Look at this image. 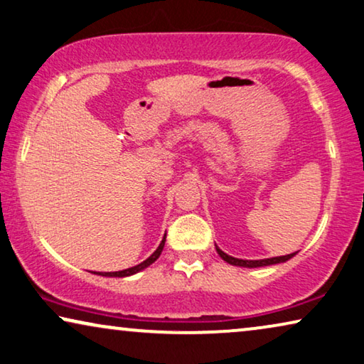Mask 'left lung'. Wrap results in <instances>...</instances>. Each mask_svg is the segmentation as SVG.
<instances>
[{"instance_id":"obj_1","label":"left lung","mask_w":364,"mask_h":364,"mask_svg":"<svg viewBox=\"0 0 364 364\" xmlns=\"http://www.w3.org/2000/svg\"><path fill=\"white\" fill-rule=\"evenodd\" d=\"M217 253H219L220 258L225 259L227 263L235 264V267H245V268H258V267H268V264L283 263V262H286V259H289L296 255V253H291V255H284V257H274V258H267V259H238V258L230 257V255L224 253L220 248H217Z\"/></svg>"}]
</instances>
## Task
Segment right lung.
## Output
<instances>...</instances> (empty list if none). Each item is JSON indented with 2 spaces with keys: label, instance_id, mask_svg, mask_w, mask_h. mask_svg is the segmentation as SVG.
Here are the masks:
<instances>
[{
  "label": "right lung",
  "instance_id": "add662e5",
  "mask_svg": "<svg viewBox=\"0 0 364 364\" xmlns=\"http://www.w3.org/2000/svg\"><path fill=\"white\" fill-rule=\"evenodd\" d=\"M165 240H166V235L164 237V240H161L160 247L156 248V250L154 252V255H151V257H149L147 259H145V262L137 264V267H132V268H127V269H122V271H114V273H102V276H112V278H124V276H130V274L137 273V271H140V269L147 268L149 264L154 263L155 259L160 257V253H161V250H164V247H165ZM100 274H101V273H100Z\"/></svg>",
  "mask_w": 364,
  "mask_h": 364
}]
</instances>
